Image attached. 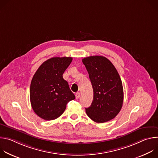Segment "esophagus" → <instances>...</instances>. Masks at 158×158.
Returning a JSON list of instances; mask_svg holds the SVG:
<instances>
[{
  "instance_id": "1",
  "label": "esophagus",
  "mask_w": 158,
  "mask_h": 158,
  "mask_svg": "<svg viewBox=\"0 0 158 158\" xmlns=\"http://www.w3.org/2000/svg\"><path fill=\"white\" fill-rule=\"evenodd\" d=\"M79 97H80V93H76V99H79Z\"/></svg>"
}]
</instances>
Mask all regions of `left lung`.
I'll list each match as a JSON object with an SVG mask.
<instances>
[{
	"label": "left lung",
	"instance_id": "left-lung-1",
	"mask_svg": "<svg viewBox=\"0 0 158 158\" xmlns=\"http://www.w3.org/2000/svg\"><path fill=\"white\" fill-rule=\"evenodd\" d=\"M82 61L94 92L91 105L85 108L87 115L98 123L114 119L122 108L124 99L123 84L116 69L103 56H90Z\"/></svg>",
	"mask_w": 158,
	"mask_h": 158
}]
</instances>
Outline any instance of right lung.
I'll list each match as a JSON object with an SVG mask.
<instances>
[{
  "mask_svg": "<svg viewBox=\"0 0 158 158\" xmlns=\"http://www.w3.org/2000/svg\"><path fill=\"white\" fill-rule=\"evenodd\" d=\"M72 57H52L44 62L34 74L30 87V99L35 113L50 121L59 118L66 105L75 99L62 74Z\"/></svg>",
  "mask_w": 158,
  "mask_h": 158,
  "instance_id": "1",
  "label": "right lung"
}]
</instances>
